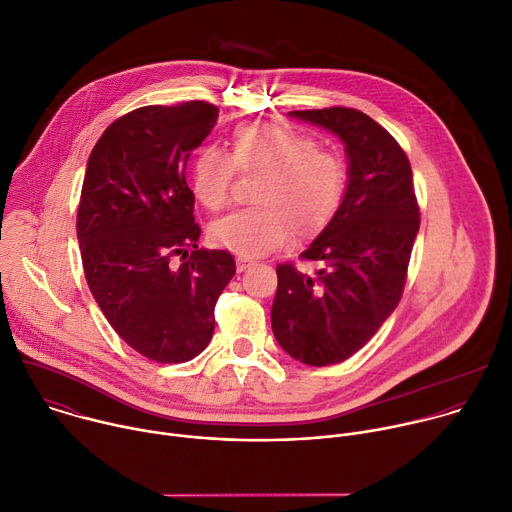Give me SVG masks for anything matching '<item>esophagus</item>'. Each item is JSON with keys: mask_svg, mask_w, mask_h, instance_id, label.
<instances>
[{"mask_svg": "<svg viewBox=\"0 0 512 512\" xmlns=\"http://www.w3.org/2000/svg\"><path fill=\"white\" fill-rule=\"evenodd\" d=\"M249 265H251V261H249V259H243V257H239V259H237V269H239V271H245Z\"/></svg>", "mask_w": 512, "mask_h": 512, "instance_id": "esophagus-1", "label": "esophagus"}]
</instances>
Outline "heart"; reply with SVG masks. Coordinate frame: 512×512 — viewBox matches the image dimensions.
Returning a JSON list of instances; mask_svg holds the SVG:
<instances>
[{"label": "heart", "instance_id": "obj_1", "mask_svg": "<svg viewBox=\"0 0 512 512\" xmlns=\"http://www.w3.org/2000/svg\"><path fill=\"white\" fill-rule=\"evenodd\" d=\"M233 158L216 145L202 148L190 172L196 200L221 210L231 196L237 170L263 174L253 202L210 227L212 241L239 257L253 259L285 245L291 235L312 239L340 208L346 166L340 156L320 150L316 137L281 123H243L233 135Z\"/></svg>", "mask_w": 512, "mask_h": 512}]
</instances>
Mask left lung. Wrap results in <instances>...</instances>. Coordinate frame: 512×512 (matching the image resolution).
<instances>
[{"instance_id": "1", "label": "left lung", "mask_w": 512, "mask_h": 512, "mask_svg": "<svg viewBox=\"0 0 512 512\" xmlns=\"http://www.w3.org/2000/svg\"><path fill=\"white\" fill-rule=\"evenodd\" d=\"M289 115L336 133L348 158L340 208L300 255L316 273L277 265L271 308L279 346L310 367H328L358 352L397 308L419 206L405 152L375 119L348 107Z\"/></svg>"}]
</instances>
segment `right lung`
<instances>
[{
	"label": "right lung",
	"mask_w": 512,
	"mask_h": 512,
	"mask_svg": "<svg viewBox=\"0 0 512 512\" xmlns=\"http://www.w3.org/2000/svg\"><path fill=\"white\" fill-rule=\"evenodd\" d=\"M216 117L204 101L139 107L105 129L85 172L77 237L89 289L113 330L156 362L208 346L216 300L237 271L229 251L198 249L184 176Z\"/></svg>",
	"instance_id": "add662e5"
}]
</instances>
